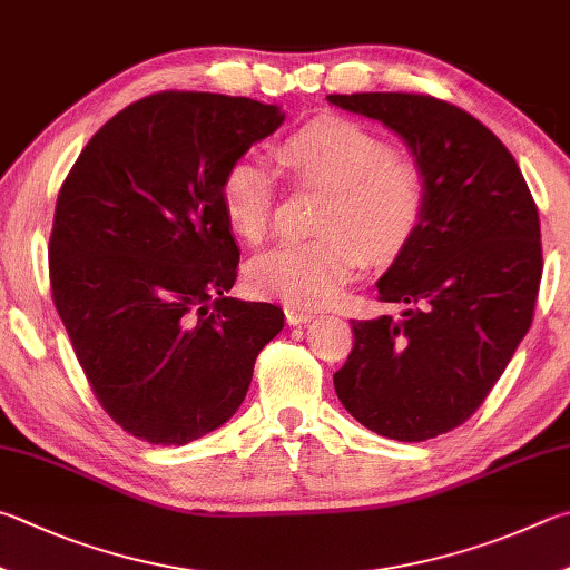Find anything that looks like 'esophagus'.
Returning <instances> with one entry per match:
<instances>
[{
	"instance_id": "34e87169",
	"label": "esophagus",
	"mask_w": 570,
	"mask_h": 570,
	"mask_svg": "<svg viewBox=\"0 0 570 570\" xmlns=\"http://www.w3.org/2000/svg\"><path fill=\"white\" fill-rule=\"evenodd\" d=\"M284 314H286V321H288V324H292V326L306 324V321H312V318L316 316L314 312H306V308H302V306H286Z\"/></svg>"
}]
</instances>
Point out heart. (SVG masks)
I'll use <instances>...</instances> for the list:
<instances>
[{
    "label": "heart",
    "instance_id": "1",
    "mask_svg": "<svg viewBox=\"0 0 570 570\" xmlns=\"http://www.w3.org/2000/svg\"><path fill=\"white\" fill-rule=\"evenodd\" d=\"M274 161L298 186L324 191L312 242H286L256 256L246 282L258 296L292 306H321L334 296L361 258L396 256L416 232L426 181L411 159L344 117H318L274 147ZM222 209L244 242L258 244L274 212L276 179L256 157L224 169Z\"/></svg>",
    "mask_w": 570,
    "mask_h": 570
}]
</instances>
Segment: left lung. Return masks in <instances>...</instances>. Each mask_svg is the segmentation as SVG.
I'll return each instance as SVG.
<instances>
[{
    "label": "left lung",
    "instance_id": "1",
    "mask_svg": "<svg viewBox=\"0 0 570 570\" xmlns=\"http://www.w3.org/2000/svg\"><path fill=\"white\" fill-rule=\"evenodd\" d=\"M409 144L426 204L379 278L401 316L351 321L334 374L344 409L379 436L426 441L473 416L509 366L541 284V222L519 164L469 111L429 95H328Z\"/></svg>",
    "mask_w": 570,
    "mask_h": 570
}]
</instances>
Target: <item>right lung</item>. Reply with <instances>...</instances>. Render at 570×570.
<instances>
[{
	"label": "right lung",
	"instance_id": "add662e5",
	"mask_svg": "<svg viewBox=\"0 0 570 570\" xmlns=\"http://www.w3.org/2000/svg\"><path fill=\"white\" fill-rule=\"evenodd\" d=\"M276 105L159 91L121 109L61 184L51 298L91 391L119 426L184 446L229 421L284 328L274 304L226 296L239 246L224 169L282 127Z\"/></svg>",
	"mask_w": 570,
	"mask_h": 570
}]
</instances>
